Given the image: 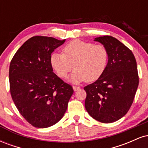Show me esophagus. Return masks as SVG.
<instances>
[{
    "label": "esophagus",
    "mask_w": 148,
    "mask_h": 148,
    "mask_svg": "<svg viewBox=\"0 0 148 148\" xmlns=\"http://www.w3.org/2000/svg\"><path fill=\"white\" fill-rule=\"evenodd\" d=\"M73 89H74V91H77L78 90L80 89L79 86H73Z\"/></svg>",
    "instance_id": "esophagus-1"
}]
</instances>
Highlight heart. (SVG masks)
Masks as SVG:
<instances>
[{"instance_id": "b5f03b06", "label": "heart", "mask_w": 148, "mask_h": 148, "mask_svg": "<svg viewBox=\"0 0 148 148\" xmlns=\"http://www.w3.org/2000/svg\"><path fill=\"white\" fill-rule=\"evenodd\" d=\"M62 52L53 53L50 58L52 68L62 79H66L74 67L73 82H92L99 79L106 69L108 54L103 45L75 40L69 42Z\"/></svg>"}]
</instances>
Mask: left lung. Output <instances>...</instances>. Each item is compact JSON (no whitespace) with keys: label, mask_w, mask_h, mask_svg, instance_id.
I'll return each mask as SVG.
<instances>
[{"label":"left lung","mask_w":148,"mask_h":148,"mask_svg":"<svg viewBox=\"0 0 148 148\" xmlns=\"http://www.w3.org/2000/svg\"><path fill=\"white\" fill-rule=\"evenodd\" d=\"M106 49L108 60L103 74L84 87L85 107L92 118L111 123L130 110L138 86L136 58L128 47L115 37L105 35L95 39Z\"/></svg>","instance_id":"obj_1"}]
</instances>
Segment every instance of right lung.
Listing matches in <instances>:
<instances>
[{
    "label": "right lung",
    "mask_w": 148,
    "mask_h": 148,
    "mask_svg": "<svg viewBox=\"0 0 148 148\" xmlns=\"http://www.w3.org/2000/svg\"><path fill=\"white\" fill-rule=\"evenodd\" d=\"M65 40L34 36L18 49L10 64V90L18 111L37 128L56 124L67 111L72 86L53 72L51 53Z\"/></svg>",
    "instance_id": "add662e5"
}]
</instances>
